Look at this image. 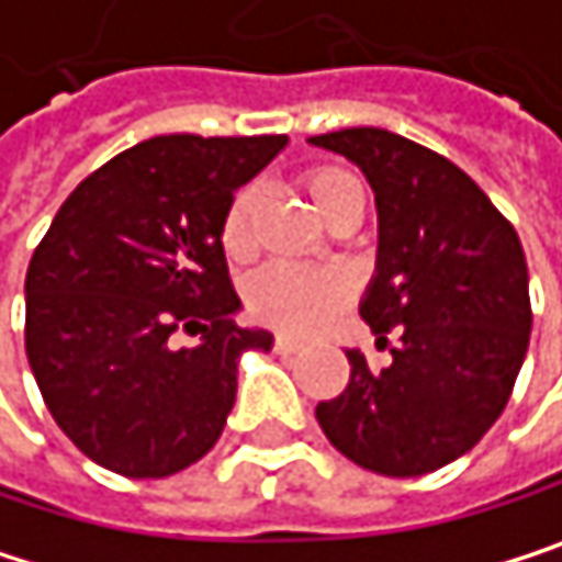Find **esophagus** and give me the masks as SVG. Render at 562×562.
<instances>
[{
	"label": "esophagus",
	"mask_w": 562,
	"mask_h": 562,
	"mask_svg": "<svg viewBox=\"0 0 562 562\" xmlns=\"http://www.w3.org/2000/svg\"><path fill=\"white\" fill-rule=\"evenodd\" d=\"M274 350H278V355H297V350H301V340L278 334V337H274Z\"/></svg>",
	"instance_id": "obj_1"
}]
</instances>
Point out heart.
Returning a JSON list of instances; mask_svg holds the SVG:
<instances>
[{"label":"heart","instance_id":"1","mask_svg":"<svg viewBox=\"0 0 562 562\" xmlns=\"http://www.w3.org/2000/svg\"><path fill=\"white\" fill-rule=\"evenodd\" d=\"M301 188L314 212L330 225L361 222L368 207V191L358 175L337 165H317L301 175ZM265 194L258 184H245L232 194L218 241L228 261L245 265L258 251V218H261ZM355 297V278L340 268H288L271 265L261 268L248 281V307L271 327L288 334H314L330 324Z\"/></svg>","mask_w":562,"mask_h":562}]
</instances>
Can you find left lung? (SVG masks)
Returning a JSON list of instances; mask_svg holds the SVG:
<instances>
[{"label":"left lung","instance_id":"1","mask_svg":"<svg viewBox=\"0 0 562 562\" xmlns=\"http://www.w3.org/2000/svg\"><path fill=\"white\" fill-rule=\"evenodd\" d=\"M355 161L378 201V274L361 317L391 347L347 350L344 394L317 404L327 440L364 470L420 476L476 447L504 414L530 344V278L514 225L443 155L384 132L307 138Z\"/></svg>","mask_w":562,"mask_h":562}]
</instances>
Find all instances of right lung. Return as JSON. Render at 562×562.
Returning a JSON list of instances; mask_svg holds the SVG:
<instances>
[{"instance_id":"add662e5","label":"right lung","mask_w":562,"mask_h":562,"mask_svg":"<svg viewBox=\"0 0 562 562\" xmlns=\"http://www.w3.org/2000/svg\"><path fill=\"white\" fill-rule=\"evenodd\" d=\"M288 135H158L92 171L58 207L25 274V355L61 434L99 467L171 476L212 450L245 350H271L218 241L232 194ZM178 329L201 333L178 348Z\"/></svg>"}]
</instances>
